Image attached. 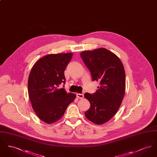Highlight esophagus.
<instances>
[{
	"mask_svg": "<svg viewBox=\"0 0 157 157\" xmlns=\"http://www.w3.org/2000/svg\"><path fill=\"white\" fill-rule=\"evenodd\" d=\"M76 97L78 98H80V99H83L84 97V95L83 94H76Z\"/></svg>",
	"mask_w": 157,
	"mask_h": 157,
	"instance_id": "34e87169",
	"label": "esophagus"
}]
</instances>
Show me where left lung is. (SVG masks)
<instances>
[{
	"mask_svg": "<svg viewBox=\"0 0 157 157\" xmlns=\"http://www.w3.org/2000/svg\"><path fill=\"white\" fill-rule=\"evenodd\" d=\"M90 72L92 80L100 86L93 94L85 93L90 108L85 112L91 122L102 125L111 120L117 112L125 91V73L120 58L105 48L86 51L80 54Z\"/></svg>",
	"mask_w": 157,
	"mask_h": 157,
	"instance_id": "1",
	"label": "left lung"
}]
</instances>
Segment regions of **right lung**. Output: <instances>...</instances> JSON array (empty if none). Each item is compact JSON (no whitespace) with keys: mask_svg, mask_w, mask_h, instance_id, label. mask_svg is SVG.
Segmentation results:
<instances>
[{"mask_svg":"<svg viewBox=\"0 0 157 157\" xmlns=\"http://www.w3.org/2000/svg\"><path fill=\"white\" fill-rule=\"evenodd\" d=\"M72 53L50 54L38 60L28 79V94L32 108L40 120L52 124L60 120L76 95L58 89L65 83L64 71Z\"/></svg>","mask_w":157,"mask_h":157,"instance_id":"add662e5","label":"right lung"}]
</instances>
